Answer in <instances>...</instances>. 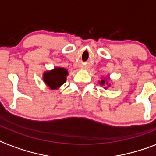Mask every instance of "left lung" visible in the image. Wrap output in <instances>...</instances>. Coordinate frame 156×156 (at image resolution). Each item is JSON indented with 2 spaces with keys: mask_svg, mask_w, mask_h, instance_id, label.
<instances>
[{
  "mask_svg": "<svg viewBox=\"0 0 156 156\" xmlns=\"http://www.w3.org/2000/svg\"><path fill=\"white\" fill-rule=\"evenodd\" d=\"M100 84H101V86H105V85H108V82H107L106 81V78H103L101 82H100ZM108 86H110V85H108ZM104 88L107 89V87H104Z\"/></svg>",
  "mask_w": 156,
  "mask_h": 156,
  "instance_id": "left-lung-1",
  "label": "left lung"
}]
</instances>
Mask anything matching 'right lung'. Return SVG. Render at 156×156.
<instances>
[{"label":"right lung","instance_id":"add662e5","mask_svg":"<svg viewBox=\"0 0 156 156\" xmlns=\"http://www.w3.org/2000/svg\"><path fill=\"white\" fill-rule=\"evenodd\" d=\"M67 74L68 72L65 68L55 67L53 70L44 72L43 74V80L51 89H57L65 83Z\"/></svg>","mask_w":156,"mask_h":156}]
</instances>
